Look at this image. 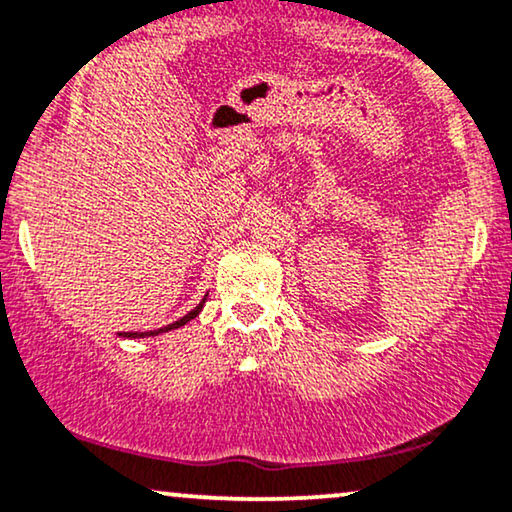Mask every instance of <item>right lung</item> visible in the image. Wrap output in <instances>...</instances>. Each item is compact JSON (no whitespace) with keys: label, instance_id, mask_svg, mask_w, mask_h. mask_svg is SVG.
<instances>
[{"label":"right lung","instance_id":"obj_1","mask_svg":"<svg viewBox=\"0 0 512 512\" xmlns=\"http://www.w3.org/2000/svg\"><path fill=\"white\" fill-rule=\"evenodd\" d=\"M205 300H208V295L203 297V300H200V304L196 309H191L189 314L186 316H181L179 321H174V323H170V326H163V328H158V331H146V333H120V335H125V338H153V335H160V333H167V331H174V328H179V326H186V323H189L191 319H196V316L200 314V309H203V304H205Z\"/></svg>","mask_w":512,"mask_h":512}]
</instances>
